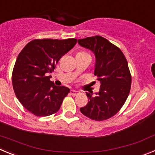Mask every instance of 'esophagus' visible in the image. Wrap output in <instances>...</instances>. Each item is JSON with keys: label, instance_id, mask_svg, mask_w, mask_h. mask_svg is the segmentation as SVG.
<instances>
[{"label": "esophagus", "instance_id": "34e87169", "mask_svg": "<svg viewBox=\"0 0 155 155\" xmlns=\"http://www.w3.org/2000/svg\"><path fill=\"white\" fill-rule=\"evenodd\" d=\"M70 94H71L72 96H76L77 94H78V91H75V90H71V92H70Z\"/></svg>", "mask_w": 155, "mask_h": 155}]
</instances>
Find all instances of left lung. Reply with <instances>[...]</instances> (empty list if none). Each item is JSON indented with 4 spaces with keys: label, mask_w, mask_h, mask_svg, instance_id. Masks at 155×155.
Wrapping results in <instances>:
<instances>
[{
    "label": "left lung",
    "mask_w": 155,
    "mask_h": 155,
    "mask_svg": "<svg viewBox=\"0 0 155 155\" xmlns=\"http://www.w3.org/2000/svg\"><path fill=\"white\" fill-rule=\"evenodd\" d=\"M78 42L94 53V74L101 83L99 91L94 96L92 92H86L89 100L80 111L95 121L108 120L123 107L130 91L131 74L127 59L120 48L100 35Z\"/></svg>",
    "instance_id": "left-lung-1"
}]
</instances>
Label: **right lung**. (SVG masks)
<instances>
[{
	"label": "right lung",
	"instance_id": "right-lung-1",
	"mask_svg": "<svg viewBox=\"0 0 155 155\" xmlns=\"http://www.w3.org/2000/svg\"><path fill=\"white\" fill-rule=\"evenodd\" d=\"M76 43L77 39H34L20 52L13 68L12 85L17 98L28 112L48 116L60 109L70 89L56 86L48 75Z\"/></svg>",
	"mask_w": 155,
	"mask_h": 155
}]
</instances>
